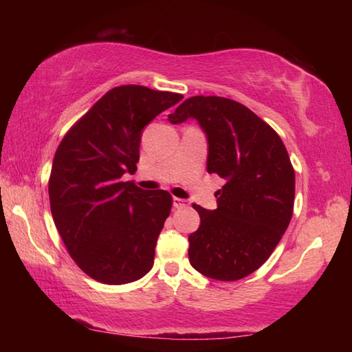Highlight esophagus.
<instances>
[{
    "mask_svg": "<svg viewBox=\"0 0 352 352\" xmlns=\"http://www.w3.org/2000/svg\"><path fill=\"white\" fill-rule=\"evenodd\" d=\"M186 206H188V201L186 200L174 197V208H177V210H182V208H186Z\"/></svg>",
    "mask_w": 352,
    "mask_h": 352,
    "instance_id": "obj_1",
    "label": "esophagus"
}]
</instances>
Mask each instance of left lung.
<instances>
[{
  "mask_svg": "<svg viewBox=\"0 0 352 352\" xmlns=\"http://www.w3.org/2000/svg\"><path fill=\"white\" fill-rule=\"evenodd\" d=\"M197 119L208 136V172L225 178L217 210L192 205L200 226L189 236V262L219 281H237L270 258L290 223L295 170L283 140L241 102L192 96L169 115Z\"/></svg>",
  "mask_w": 352,
  "mask_h": 352,
  "instance_id": "left-lung-1",
  "label": "left lung"
}]
</instances>
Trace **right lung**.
I'll return each mask as SVG.
<instances>
[{"instance_id": "obj_1", "label": "right lung", "mask_w": 352, "mask_h": 352, "mask_svg": "<svg viewBox=\"0 0 352 352\" xmlns=\"http://www.w3.org/2000/svg\"><path fill=\"white\" fill-rule=\"evenodd\" d=\"M182 99L142 85L115 87L57 147L47 183L52 219L77 267L99 283H133L152 269L172 195L122 175L136 170L141 130Z\"/></svg>"}]
</instances>
